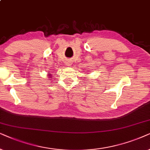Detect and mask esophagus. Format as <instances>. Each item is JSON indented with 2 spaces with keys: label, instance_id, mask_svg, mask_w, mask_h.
I'll return each mask as SVG.
<instances>
[{
  "label": "esophagus",
  "instance_id": "1",
  "mask_svg": "<svg viewBox=\"0 0 150 150\" xmlns=\"http://www.w3.org/2000/svg\"><path fill=\"white\" fill-rule=\"evenodd\" d=\"M66 64H67V66H70L71 65V62H66Z\"/></svg>",
  "mask_w": 150,
  "mask_h": 150
}]
</instances>
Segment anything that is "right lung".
<instances>
[{
    "mask_svg": "<svg viewBox=\"0 0 150 150\" xmlns=\"http://www.w3.org/2000/svg\"><path fill=\"white\" fill-rule=\"evenodd\" d=\"M49 76H50V75H49Z\"/></svg>",
    "mask_w": 150,
    "mask_h": 150,
    "instance_id": "1",
    "label": "right lung"
}]
</instances>
